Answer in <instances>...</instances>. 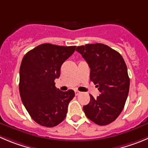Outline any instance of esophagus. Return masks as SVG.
<instances>
[{
	"instance_id": "obj_1",
	"label": "esophagus",
	"mask_w": 148,
	"mask_h": 148,
	"mask_svg": "<svg viewBox=\"0 0 148 148\" xmlns=\"http://www.w3.org/2000/svg\"><path fill=\"white\" fill-rule=\"evenodd\" d=\"M80 91H75V96H78V94H80Z\"/></svg>"
}]
</instances>
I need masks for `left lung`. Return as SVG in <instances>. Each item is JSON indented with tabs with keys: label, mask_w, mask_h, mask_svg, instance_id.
<instances>
[{
	"label": "left lung",
	"mask_w": 148,
	"mask_h": 148,
	"mask_svg": "<svg viewBox=\"0 0 148 148\" xmlns=\"http://www.w3.org/2000/svg\"><path fill=\"white\" fill-rule=\"evenodd\" d=\"M76 51L86 61L90 80L100 92L97 98L90 94V102L84 105L86 117L99 126H105L119 117L124 108L130 80L122 56L102 43L77 46Z\"/></svg>",
	"instance_id": "1"
}]
</instances>
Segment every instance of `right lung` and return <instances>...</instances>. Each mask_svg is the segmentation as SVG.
<instances>
[{"label": "right lung", "instance_id": "right-lung-1", "mask_svg": "<svg viewBox=\"0 0 148 148\" xmlns=\"http://www.w3.org/2000/svg\"><path fill=\"white\" fill-rule=\"evenodd\" d=\"M76 46L43 43L28 51L19 70V93L31 118L46 127H54L65 119L68 104L75 97L72 89L62 91L54 80L60 76L62 64Z\"/></svg>", "mask_w": 148, "mask_h": 148}]
</instances>
